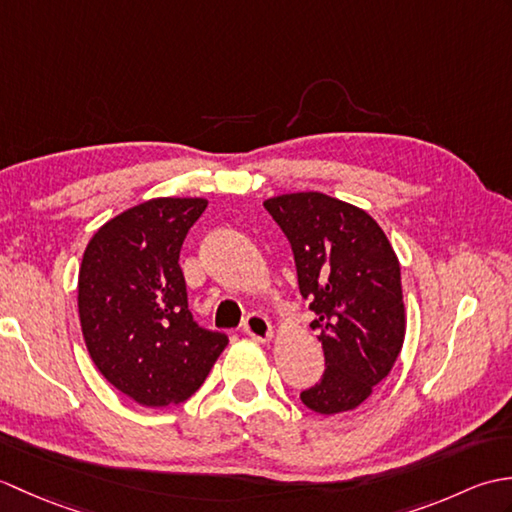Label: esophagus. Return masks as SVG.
Masks as SVG:
<instances>
[{
	"label": "esophagus",
	"instance_id": "obj_1",
	"mask_svg": "<svg viewBox=\"0 0 512 512\" xmlns=\"http://www.w3.org/2000/svg\"><path fill=\"white\" fill-rule=\"evenodd\" d=\"M242 330L248 336H253V339L259 341V343H266V341L273 339V325H270V321L264 317L262 312H250L248 317L244 319Z\"/></svg>",
	"mask_w": 512,
	"mask_h": 512
}]
</instances>
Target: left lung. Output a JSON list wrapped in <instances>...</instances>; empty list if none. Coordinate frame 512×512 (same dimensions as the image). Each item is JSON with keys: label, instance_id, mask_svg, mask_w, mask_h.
Wrapping results in <instances>:
<instances>
[{"label": "left lung", "instance_id": "left-lung-1", "mask_svg": "<svg viewBox=\"0 0 512 512\" xmlns=\"http://www.w3.org/2000/svg\"><path fill=\"white\" fill-rule=\"evenodd\" d=\"M295 255L299 292L317 319L325 372L301 391L308 409L332 416L372 396L402 350L405 303L400 264L372 215L325 193H286L264 202Z\"/></svg>", "mask_w": 512, "mask_h": 512}]
</instances>
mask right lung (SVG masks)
I'll return each mask as SVG.
<instances>
[{
    "mask_svg": "<svg viewBox=\"0 0 512 512\" xmlns=\"http://www.w3.org/2000/svg\"><path fill=\"white\" fill-rule=\"evenodd\" d=\"M202 198H154L105 222L79 270V317L99 372L145 407L178 405L228 343L193 321L178 264Z\"/></svg>",
    "mask_w": 512,
    "mask_h": 512,
    "instance_id": "obj_1",
    "label": "right lung"
}]
</instances>
